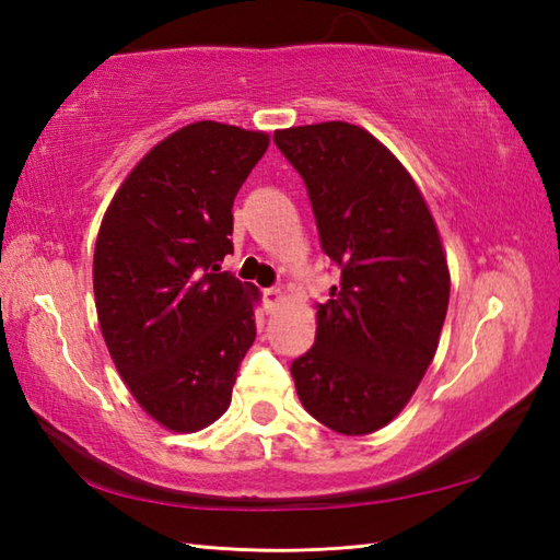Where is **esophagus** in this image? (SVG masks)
Masks as SVG:
<instances>
[{"instance_id":"34e87169","label":"esophagus","mask_w":560,"mask_h":560,"mask_svg":"<svg viewBox=\"0 0 560 560\" xmlns=\"http://www.w3.org/2000/svg\"><path fill=\"white\" fill-rule=\"evenodd\" d=\"M287 301V293H283L281 289H267L265 291V305H267V311L271 313V311H277V307Z\"/></svg>"}]
</instances>
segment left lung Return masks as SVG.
Instances as JSON below:
<instances>
[{"label": "left lung", "instance_id": "obj_1", "mask_svg": "<svg viewBox=\"0 0 560 560\" xmlns=\"http://www.w3.org/2000/svg\"><path fill=\"white\" fill-rule=\"evenodd\" d=\"M305 180L319 243L341 267L315 347L291 363L305 411L341 435L395 421L438 351L450 269L431 209L383 141L349 122L277 129Z\"/></svg>", "mask_w": 560, "mask_h": 560}]
</instances>
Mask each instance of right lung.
<instances>
[{"label":"right lung","instance_id":"1","mask_svg":"<svg viewBox=\"0 0 560 560\" xmlns=\"http://www.w3.org/2000/svg\"><path fill=\"white\" fill-rule=\"evenodd\" d=\"M267 132L201 120L159 141L117 187L93 253L98 325L137 404L173 433L231 407L261 293L221 259L233 199Z\"/></svg>","mask_w":560,"mask_h":560}]
</instances>
